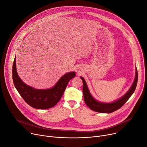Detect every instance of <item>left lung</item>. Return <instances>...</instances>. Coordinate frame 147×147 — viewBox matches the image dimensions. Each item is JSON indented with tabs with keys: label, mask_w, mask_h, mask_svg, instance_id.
<instances>
[{
	"label": "left lung",
	"mask_w": 147,
	"mask_h": 147,
	"mask_svg": "<svg viewBox=\"0 0 147 147\" xmlns=\"http://www.w3.org/2000/svg\"><path fill=\"white\" fill-rule=\"evenodd\" d=\"M81 79L83 82V94L84 99L86 105L92 111L100 113H111L114 112L121 107H122L128 99L131 97L132 94L134 92L135 88H136L137 82H138V72L136 68V72H135V77L134 79V82L128 91V92L123 95L119 99L115 100L114 102L111 103L102 102L100 101L96 100L91 94L89 92V90L87 86V84L84 80V78L82 76H80Z\"/></svg>",
	"instance_id": "8db88e82"
}]
</instances>
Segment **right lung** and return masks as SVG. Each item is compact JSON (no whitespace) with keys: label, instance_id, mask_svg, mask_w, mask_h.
<instances>
[{"label":"right lung","instance_id":"1","mask_svg":"<svg viewBox=\"0 0 147 147\" xmlns=\"http://www.w3.org/2000/svg\"><path fill=\"white\" fill-rule=\"evenodd\" d=\"M75 76V72H68L63 75L52 88L38 89L25 84L20 80L16 71V56L13 63L12 78L16 89L25 102L36 109H48L57 104L67 84Z\"/></svg>","mask_w":147,"mask_h":147}]
</instances>
